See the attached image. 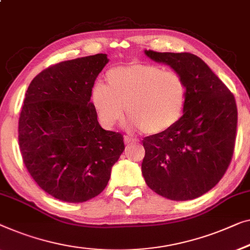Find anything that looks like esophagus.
<instances>
[{"instance_id": "obj_1", "label": "esophagus", "mask_w": 250, "mask_h": 250, "mask_svg": "<svg viewBox=\"0 0 250 250\" xmlns=\"http://www.w3.org/2000/svg\"><path fill=\"white\" fill-rule=\"evenodd\" d=\"M135 139H133V137H131V136H128V135H124V142H125V144H132V143H134L135 142Z\"/></svg>"}]
</instances>
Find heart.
Segmentation results:
<instances>
[{
	"label": "heart",
	"mask_w": 250,
	"mask_h": 250,
	"mask_svg": "<svg viewBox=\"0 0 250 250\" xmlns=\"http://www.w3.org/2000/svg\"><path fill=\"white\" fill-rule=\"evenodd\" d=\"M107 85L97 83L92 104L104 127H113L126 113L135 127L149 135L171 129L184 113L187 84L176 71L147 63H131L108 72Z\"/></svg>",
	"instance_id": "heart-1"
}]
</instances>
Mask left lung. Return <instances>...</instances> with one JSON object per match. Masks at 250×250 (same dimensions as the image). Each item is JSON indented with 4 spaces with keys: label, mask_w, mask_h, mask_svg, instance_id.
<instances>
[{
    "label": "left lung",
    "mask_w": 250,
    "mask_h": 250,
    "mask_svg": "<svg viewBox=\"0 0 250 250\" xmlns=\"http://www.w3.org/2000/svg\"><path fill=\"white\" fill-rule=\"evenodd\" d=\"M183 75L187 99L179 122L143 140L142 173L152 190L172 201L200 197L220 182L233 155L238 122L234 96L200 57L146 50Z\"/></svg>",
    "instance_id": "1"
}]
</instances>
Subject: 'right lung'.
Instances as JSON below:
<instances>
[{"label":"right lung","mask_w":250,"mask_h":250,"mask_svg":"<svg viewBox=\"0 0 250 250\" xmlns=\"http://www.w3.org/2000/svg\"><path fill=\"white\" fill-rule=\"evenodd\" d=\"M106 54L45 68L28 86L19 117L23 164L37 185L57 200L82 203L107 186L124 151L121 133L99 125L90 103Z\"/></svg>","instance_id":"obj_1"}]
</instances>
